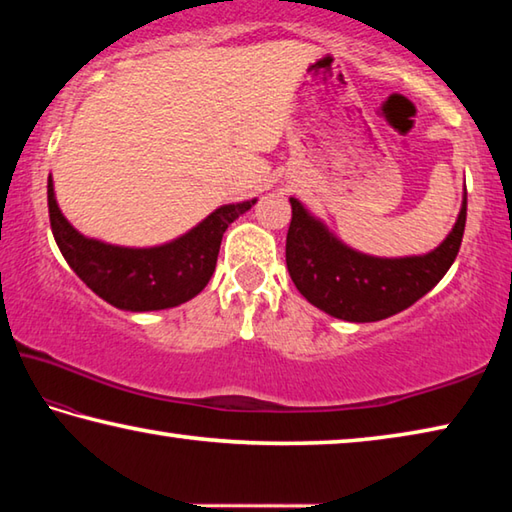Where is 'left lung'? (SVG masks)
Here are the masks:
<instances>
[{"label": "left lung", "mask_w": 512, "mask_h": 512, "mask_svg": "<svg viewBox=\"0 0 512 512\" xmlns=\"http://www.w3.org/2000/svg\"><path fill=\"white\" fill-rule=\"evenodd\" d=\"M467 194L447 239L422 257L381 259L361 255L329 235L300 201L291 198L287 268L311 305L350 323H375L411 307L443 280L461 248Z\"/></svg>", "instance_id": "left-lung-1"}]
</instances>
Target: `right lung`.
<instances>
[{
  "label": "right lung",
  "instance_id": "add662e5",
  "mask_svg": "<svg viewBox=\"0 0 512 512\" xmlns=\"http://www.w3.org/2000/svg\"><path fill=\"white\" fill-rule=\"evenodd\" d=\"M47 205L51 232L65 262L99 298L126 311H158L183 305L205 289L223 232L255 201L223 205L187 235L155 248H121L83 237L58 210L51 176Z\"/></svg>",
  "mask_w": 512,
  "mask_h": 512
}]
</instances>
